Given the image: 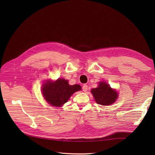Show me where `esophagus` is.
Returning <instances> with one entry per match:
<instances>
[{
  "mask_svg": "<svg viewBox=\"0 0 155 155\" xmlns=\"http://www.w3.org/2000/svg\"><path fill=\"white\" fill-rule=\"evenodd\" d=\"M88 90V86L87 84H84L83 86V91L84 92H87Z\"/></svg>",
  "mask_w": 155,
  "mask_h": 155,
  "instance_id": "34e87169",
  "label": "esophagus"
}]
</instances>
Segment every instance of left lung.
Listing matches in <instances>:
<instances>
[{
	"label": "left lung",
	"instance_id": "8db88e82",
	"mask_svg": "<svg viewBox=\"0 0 155 155\" xmlns=\"http://www.w3.org/2000/svg\"><path fill=\"white\" fill-rule=\"evenodd\" d=\"M91 93L96 103L104 106L114 103L118 96L116 90L112 88L109 84L103 81L98 83V87L93 88Z\"/></svg>",
	"mask_w": 155,
	"mask_h": 155
}]
</instances>
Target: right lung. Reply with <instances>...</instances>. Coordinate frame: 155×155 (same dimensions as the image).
I'll return each instance as SVG.
<instances>
[{
	"mask_svg": "<svg viewBox=\"0 0 155 155\" xmlns=\"http://www.w3.org/2000/svg\"><path fill=\"white\" fill-rule=\"evenodd\" d=\"M41 90L42 96L48 104L54 107H61L67 103L72 94L81 90V87L79 84L70 85L67 80L58 78L55 81H46Z\"/></svg>",
	"mask_w": 155,
	"mask_h": 155,
	"instance_id": "1",
	"label": "right lung"
}]
</instances>
